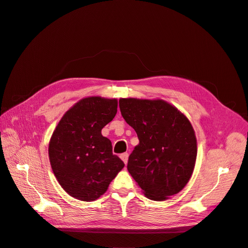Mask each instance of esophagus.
<instances>
[{
	"label": "esophagus",
	"mask_w": 248,
	"mask_h": 248,
	"mask_svg": "<svg viewBox=\"0 0 248 248\" xmlns=\"http://www.w3.org/2000/svg\"><path fill=\"white\" fill-rule=\"evenodd\" d=\"M120 158H121L123 160V162L125 164H127V161H128V153H123L120 155Z\"/></svg>",
	"instance_id": "esophagus-1"
}]
</instances>
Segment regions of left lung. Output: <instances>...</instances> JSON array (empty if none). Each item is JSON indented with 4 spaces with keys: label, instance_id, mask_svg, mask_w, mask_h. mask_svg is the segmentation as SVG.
I'll return each mask as SVG.
<instances>
[{
    "label": "left lung",
    "instance_id": "left-lung-1",
    "mask_svg": "<svg viewBox=\"0 0 248 248\" xmlns=\"http://www.w3.org/2000/svg\"><path fill=\"white\" fill-rule=\"evenodd\" d=\"M119 106L140 140L127 170L145 196L160 202L181 191L191 178L198 154L189 120L162 99L120 98Z\"/></svg>",
    "mask_w": 248,
    "mask_h": 248
}]
</instances>
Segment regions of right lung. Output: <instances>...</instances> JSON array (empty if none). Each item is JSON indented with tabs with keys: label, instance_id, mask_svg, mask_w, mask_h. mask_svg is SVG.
I'll return each mask as SVG.
<instances>
[{
	"label": "right lung",
	"instance_id": "obj_1",
	"mask_svg": "<svg viewBox=\"0 0 248 248\" xmlns=\"http://www.w3.org/2000/svg\"><path fill=\"white\" fill-rule=\"evenodd\" d=\"M118 100L91 96L67 110L51 134L48 156L59 184L74 199L92 202L124 168L101 130L117 114Z\"/></svg>",
	"mask_w": 248,
	"mask_h": 248
}]
</instances>
